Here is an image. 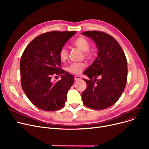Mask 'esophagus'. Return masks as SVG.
<instances>
[{
    "instance_id": "obj_1",
    "label": "esophagus",
    "mask_w": 149,
    "mask_h": 149,
    "mask_svg": "<svg viewBox=\"0 0 149 149\" xmlns=\"http://www.w3.org/2000/svg\"><path fill=\"white\" fill-rule=\"evenodd\" d=\"M81 79V77L79 76V75H75L74 77V80L75 81H77V80H79Z\"/></svg>"
}]
</instances>
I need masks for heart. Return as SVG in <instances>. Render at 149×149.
<instances>
[{"label": "heart", "mask_w": 149, "mask_h": 149, "mask_svg": "<svg viewBox=\"0 0 149 149\" xmlns=\"http://www.w3.org/2000/svg\"><path fill=\"white\" fill-rule=\"evenodd\" d=\"M74 45L82 52H84V56L88 57L91 55V52L89 51L91 44L87 38L84 37L77 38L73 43ZM59 58L61 61H65L68 58V51L65 48H63L59 52ZM84 65L82 63H72L69 66L67 70L71 74H79L81 72Z\"/></svg>", "instance_id": "b5f03b06"}]
</instances>
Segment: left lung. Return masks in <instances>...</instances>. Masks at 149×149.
Instances as JSON below:
<instances>
[{
  "instance_id": "8db88e82",
  "label": "left lung",
  "mask_w": 149,
  "mask_h": 149,
  "mask_svg": "<svg viewBox=\"0 0 149 149\" xmlns=\"http://www.w3.org/2000/svg\"><path fill=\"white\" fill-rule=\"evenodd\" d=\"M81 34L92 39L98 50L97 57L83 72L90 80L83 79L87 88L81 93L82 100L92 109H105L118 100L126 87L127 59L120 45L111 35L98 31Z\"/></svg>"
}]
</instances>
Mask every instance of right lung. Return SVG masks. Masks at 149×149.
Listing matches in <instances>:
<instances>
[{
    "instance_id": "right-lung-1",
    "label": "right lung",
    "mask_w": 149,
    "mask_h": 149,
    "mask_svg": "<svg viewBox=\"0 0 149 149\" xmlns=\"http://www.w3.org/2000/svg\"><path fill=\"white\" fill-rule=\"evenodd\" d=\"M75 31H51L39 35L23 51L20 63L21 85L30 101L45 111L65 106L74 77L61 67L59 52ZM62 79L53 82V76Z\"/></svg>"
}]
</instances>
